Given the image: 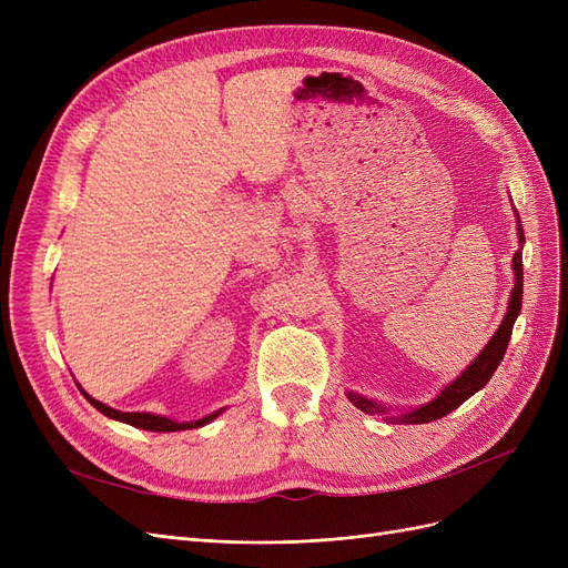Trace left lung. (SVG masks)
<instances>
[{
	"label": "left lung",
	"mask_w": 568,
	"mask_h": 568,
	"mask_svg": "<svg viewBox=\"0 0 568 568\" xmlns=\"http://www.w3.org/2000/svg\"><path fill=\"white\" fill-rule=\"evenodd\" d=\"M519 217V215H517ZM519 244L524 246V230L519 225ZM511 267H514V280H517V284H514L511 288V298H509V307H507V315L500 324V329L495 332V336L488 341V346L480 351V355L474 359V363L464 369L462 376H457V379L445 386L440 390L438 398H434L432 403H426L424 407L415 409V412H407V415H400L395 417V422H403V424H426V422H436L445 415H450L453 409H457L464 400L471 398V395L476 390L484 388L490 376L495 374L497 365L503 363L505 357V351H507V343L511 338V326H514V320L519 317L521 313V296H524V267H521V248L514 253V261H511ZM348 398L355 407H359L363 412H367V415H386V407L376 405L367 398H363V395L357 393H348Z\"/></svg>",
	"instance_id": "left-lung-1"
}]
</instances>
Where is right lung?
Here are the masks:
<instances>
[{
  "mask_svg": "<svg viewBox=\"0 0 568 568\" xmlns=\"http://www.w3.org/2000/svg\"><path fill=\"white\" fill-rule=\"evenodd\" d=\"M82 395L84 398H88L101 415H106V417H111V419H118V422H125V424H130V426H136V428H144V432H159V434H170V432H186V428H199V426H203V424H209V422H213L222 409H217V412H213V415H209V417H203V419H196V422H184V424H180V422H173V419H168V417H159V415H149V412H118V409H113V407H109V405H104V403H99V400H94L92 395H88L82 390Z\"/></svg>",
  "mask_w": 568,
  "mask_h": 568,
  "instance_id": "add662e5",
  "label": "right lung"
}]
</instances>
